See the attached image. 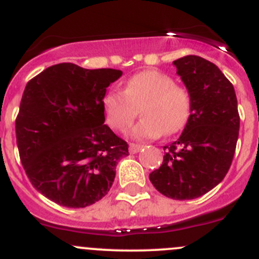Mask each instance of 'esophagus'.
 I'll return each instance as SVG.
<instances>
[{"instance_id":"1","label":"esophagus","mask_w":259,"mask_h":259,"mask_svg":"<svg viewBox=\"0 0 259 259\" xmlns=\"http://www.w3.org/2000/svg\"><path fill=\"white\" fill-rule=\"evenodd\" d=\"M141 149H142V145L130 144V152H131V154H136V152H139Z\"/></svg>"}]
</instances>
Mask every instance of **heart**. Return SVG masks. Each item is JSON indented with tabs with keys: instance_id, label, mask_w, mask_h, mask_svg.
<instances>
[{
	"instance_id": "1",
	"label": "heart",
	"mask_w": 259,
	"mask_h": 259,
	"mask_svg": "<svg viewBox=\"0 0 259 259\" xmlns=\"http://www.w3.org/2000/svg\"><path fill=\"white\" fill-rule=\"evenodd\" d=\"M102 107L105 123L119 132L131 127L137 108L141 107L142 119L130 135L134 140L145 141L181 131L191 117L192 100L188 91L177 86L170 76L149 70L128 78L123 91H107Z\"/></svg>"
}]
</instances>
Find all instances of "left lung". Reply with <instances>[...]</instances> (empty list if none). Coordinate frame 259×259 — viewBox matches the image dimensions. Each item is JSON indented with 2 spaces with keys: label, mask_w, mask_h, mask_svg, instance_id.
I'll return each mask as SVG.
<instances>
[{
  "label": "left lung",
  "mask_w": 259,
  "mask_h": 259,
  "mask_svg": "<svg viewBox=\"0 0 259 259\" xmlns=\"http://www.w3.org/2000/svg\"><path fill=\"white\" fill-rule=\"evenodd\" d=\"M173 65L191 95V117L179 139L164 146L161 166L150 181L161 194L183 201L203 196L225 178L240 118L234 86L218 66L198 56Z\"/></svg>",
  "instance_id": "obj_1"
}]
</instances>
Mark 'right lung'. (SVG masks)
Instances as JSON below:
<instances>
[{
  "label": "right lung",
  "mask_w": 259,
  "mask_h": 259,
  "mask_svg": "<svg viewBox=\"0 0 259 259\" xmlns=\"http://www.w3.org/2000/svg\"><path fill=\"white\" fill-rule=\"evenodd\" d=\"M120 76L60 63L26 83L15 123L21 164L34 188L58 205L81 208L102 199L128 155L127 142L104 124L102 107Z\"/></svg>",
  "instance_id": "obj_1"
}]
</instances>
